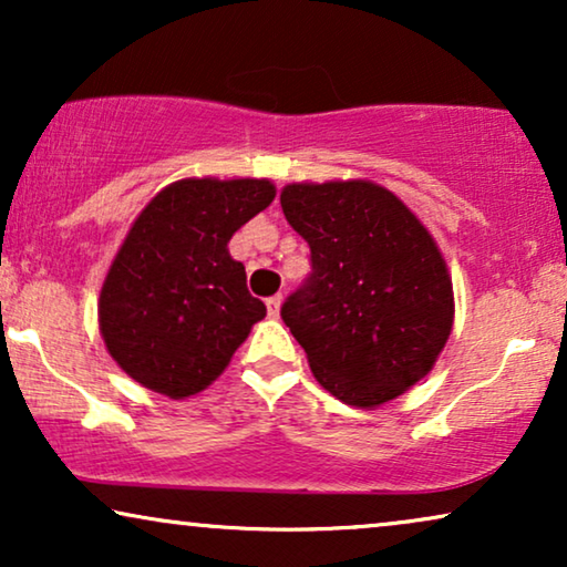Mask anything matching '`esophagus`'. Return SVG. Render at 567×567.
Here are the masks:
<instances>
[{
  "mask_svg": "<svg viewBox=\"0 0 567 567\" xmlns=\"http://www.w3.org/2000/svg\"><path fill=\"white\" fill-rule=\"evenodd\" d=\"M281 305H284V297H281V293H276V297H270V299L266 301L268 315L274 317V320H276V317H281Z\"/></svg>",
  "mask_w": 567,
  "mask_h": 567,
  "instance_id": "obj_1",
  "label": "esophagus"
}]
</instances>
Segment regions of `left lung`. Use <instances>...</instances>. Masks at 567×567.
Returning <instances> with one entry per match:
<instances>
[{
    "mask_svg": "<svg viewBox=\"0 0 567 567\" xmlns=\"http://www.w3.org/2000/svg\"><path fill=\"white\" fill-rule=\"evenodd\" d=\"M281 208L312 250V276L281 317L315 379L361 410L400 398L452 336V274L436 239L374 181L289 183Z\"/></svg>",
    "mask_w": 567,
    "mask_h": 567,
    "instance_id": "left-lung-1",
    "label": "left lung"
}]
</instances>
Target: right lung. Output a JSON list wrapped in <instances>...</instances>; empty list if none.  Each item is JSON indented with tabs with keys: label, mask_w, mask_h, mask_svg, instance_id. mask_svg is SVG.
Here are the masks:
<instances>
[{
	"label": "right lung",
	"mask_w": 567,
	"mask_h": 567,
	"mask_svg": "<svg viewBox=\"0 0 567 567\" xmlns=\"http://www.w3.org/2000/svg\"><path fill=\"white\" fill-rule=\"evenodd\" d=\"M274 198L268 177H183L142 208L97 299L107 353L134 382L185 400L229 367L266 305L227 245Z\"/></svg>",
	"instance_id": "obj_1"
}]
</instances>
